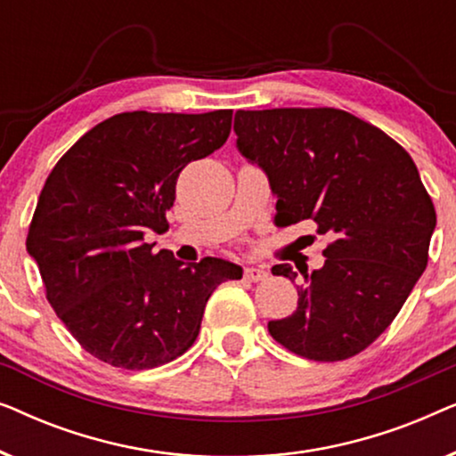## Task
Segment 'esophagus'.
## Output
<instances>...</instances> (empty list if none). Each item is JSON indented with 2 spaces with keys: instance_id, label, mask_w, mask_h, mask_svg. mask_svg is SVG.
<instances>
[{
  "instance_id": "esophagus-1",
  "label": "esophagus",
  "mask_w": 456,
  "mask_h": 456,
  "mask_svg": "<svg viewBox=\"0 0 456 456\" xmlns=\"http://www.w3.org/2000/svg\"><path fill=\"white\" fill-rule=\"evenodd\" d=\"M267 273L264 267H247L245 270V278L248 280V282H261V280H267Z\"/></svg>"
}]
</instances>
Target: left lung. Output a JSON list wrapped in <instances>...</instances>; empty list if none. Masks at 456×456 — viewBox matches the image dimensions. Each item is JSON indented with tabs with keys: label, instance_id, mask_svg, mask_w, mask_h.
<instances>
[{
	"label": "left lung",
	"instance_id": "obj_1",
	"mask_svg": "<svg viewBox=\"0 0 456 456\" xmlns=\"http://www.w3.org/2000/svg\"><path fill=\"white\" fill-rule=\"evenodd\" d=\"M236 147L267 174L276 224L314 220L326 264L297 286V311L267 323L272 338L311 361L365 351L428 265L436 209L411 155L348 111L276 108L234 116ZM273 276L295 282L290 264Z\"/></svg>",
	"mask_w": 456,
	"mask_h": 456
}]
</instances>
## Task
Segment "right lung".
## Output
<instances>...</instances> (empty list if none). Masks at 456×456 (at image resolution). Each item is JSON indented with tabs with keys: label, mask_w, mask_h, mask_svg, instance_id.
I'll return each mask as SVG.
<instances>
[{
	"label": "right lung",
	"mask_w": 456,
	"mask_h": 456,
	"mask_svg": "<svg viewBox=\"0 0 456 456\" xmlns=\"http://www.w3.org/2000/svg\"><path fill=\"white\" fill-rule=\"evenodd\" d=\"M232 110L124 111L80 136L45 180L27 236L47 301L78 345L122 370H153L189 351L211 292L240 280L217 257L184 265L155 253L186 164L226 142Z\"/></svg>",
	"instance_id": "1"
}]
</instances>
